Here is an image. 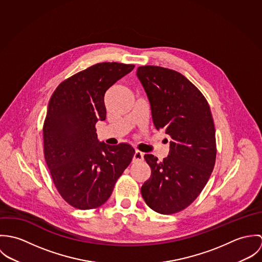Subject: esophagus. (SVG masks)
Listing matches in <instances>:
<instances>
[{
  "label": "esophagus",
  "mask_w": 262,
  "mask_h": 262,
  "mask_svg": "<svg viewBox=\"0 0 262 262\" xmlns=\"http://www.w3.org/2000/svg\"><path fill=\"white\" fill-rule=\"evenodd\" d=\"M143 153L141 152V151H139V150H136L135 152H134V155H133V161L135 162V161H140V160H142L143 159Z\"/></svg>",
  "instance_id": "1"
}]
</instances>
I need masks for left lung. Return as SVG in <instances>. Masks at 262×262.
Masks as SVG:
<instances>
[{
	"mask_svg": "<svg viewBox=\"0 0 262 262\" xmlns=\"http://www.w3.org/2000/svg\"><path fill=\"white\" fill-rule=\"evenodd\" d=\"M137 77L149 100L152 120L171 140L162 161L145 154L151 176L141 194L153 211L169 215L188 207L208 183L216 161L215 126L203 94L185 75L145 66Z\"/></svg>",
	"mask_w": 262,
	"mask_h": 262,
	"instance_id": "obj_1",
	"label": "left lung"
}]
</instances>
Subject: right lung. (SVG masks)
<instances>
[{"label": "right lung", "instance_id": "obj_1", "mask_svg": "<svg viewBox=\"0 0 262 262\" xmlns=\"http://www.w3.org/2000/svg\"><path fill=\"white\" fill-rule=\"evenodd\" d=\"M134 67L97 63L63 80L49 100L43 126L44 157L58 192L76 209L105 204L133 158L135 150L130 144L100 142L96 123L106 120V91Z\"/></svg>", "mask_w": 262, "mask_h": 262}]
</instances>
